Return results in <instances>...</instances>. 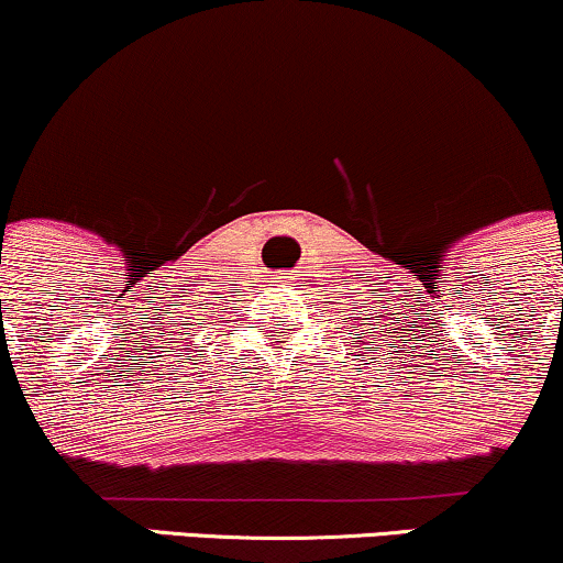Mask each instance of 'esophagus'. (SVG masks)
Returning a JSON list of instances; mask_svg holds the SVG:
<instances>
[{
    "mask_svg": "<svg viewBox=\"0 0 563 563\" xmlns=\"http://www.w3.org/2000/svg\"><path fill=\"white\" fill-rule=\"evenodd\" d=\"M280 280H283V283H288V286H294V280H299V277L290 275V273H283V275H280Z\"/></svg>",
    "mask_w": 563,
    "mask_h": 563,
    "instance_id": "34e87169",
    "label": "esophagus"
}]
</instances>
